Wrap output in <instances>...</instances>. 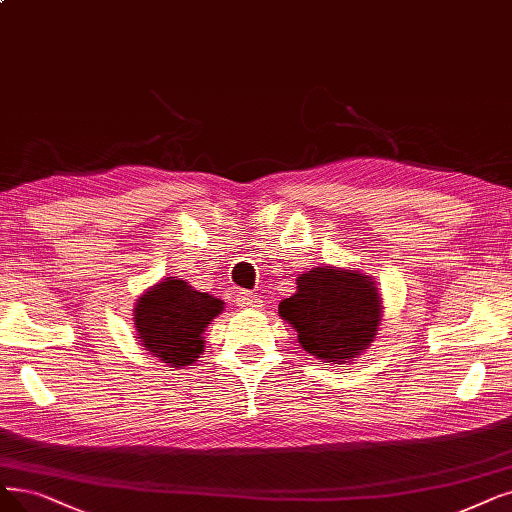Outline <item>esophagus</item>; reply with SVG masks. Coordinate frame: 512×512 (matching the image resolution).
<instances>
[{
    "instance_id": "34e87169",
    "label": "esophagus",
    "mask_w": 512,
    "mask_h": 512,
    "mask_svg": "<svg viewBox=\"0 0 512 512\" xmlns=\"http://www.w3.org/2000/svg\"><path fill=\"white\" fill-rule=\"evenodd\" d=\"M237 306H241V309H258L260 306V298L252 292H237Z\"/></svg>"
}]
</instances>
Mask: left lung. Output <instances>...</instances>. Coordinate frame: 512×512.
<instances>
[{"label":"left lung","instance_id":"8db88e82","mask_svg":"<svg viewBox=\"0 0 512 512\" xmlns=\"http://www.w3.org/2000/svg\"><path fill=\"white\" fill-rule=\"evenodd\" d=\"M296 294L279 302V315L298 332L306 353L325 363H351L378 334L382 298L370 275L317 267L296 279Z\"/></svg>","mask_w":512,"mask_h":512}]
</instances>
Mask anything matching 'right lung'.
<instances>
[{"label": "right lung", "instance_id": "1", "mask_svg": "<svg viewBox=\"0 0 512 512\" xmlns=\"http://www.w3.org/2000/svg\"><path fill=\"white\" fill-rule=\"evenodd\" d=\"M222 309L220 298L193 290L185 279L166 277L136 300L138 342L161 363L191 365L206 346L203 332Z\"/></svg>", "mask_w": 512, "mask_h": 512}]
</instances>
